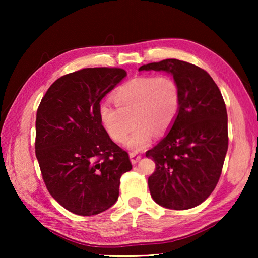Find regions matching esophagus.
Returning a JSON list of instances; mask_svg holds the SVG:
<instances>
[{"label": "esophagus", "mask_w": 258, "mask_h": 258, "mask_svg": "<svg viewBox=\"0 0 258 258\" xmlns=\"http://www.w3.org/2000/svg\"><path fill=\"white\" fill-rule=\"evenodd\" d=\"M130 159H131V163H132V164H137L138 161L141 159V156L138 155L137 152H131Z\"/></svg>", "instance_id": "obj_1"}]
</instances>
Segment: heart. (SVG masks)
Masks as SVG:
<instances>
[{
	"label": "heart",
	"mask_w": 258,
	"mask_h": 258,
	"mask_svg": "<svg viewBox=\"0 0 258 258\" xmlns=\"http://www.w3.org/2000/svg\"><path fill=\"white\" fill-rule=\"evenodd\" d=\"M112 99L116 107L100 106V120L116 142L125 141L134 123L126 146L139 151L150 145L155 132L163 134L173 125L180 110L181 92L169 76H138L121 84Z\"/></svg>",
	"instance_id": "heart-1"
}]
</instances>
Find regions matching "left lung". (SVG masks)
Here are the masks:
<instances>
[{"label": "left lung", "mask_w": 258, "mask_h": 258, "mask_svg": "<svg viewBox=\"0 0 258 258\" xmlns=\"http://www.w3.org/2000/svg\"><path fill=\"white\" fill-rule=\"evenodd\" d=\"M142 71L171 74L181 92L180 110L167 134L146 156L156 164L148 178L150 195L165 208H194L220 180L228 151V113L207 72L177 59L143 64Z\"/></svg>", "instance_id": "obj_1"}]
</instances>
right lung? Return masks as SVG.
Instances as JSON below:
<instances>
[{
	"label": "right lung",
	"instance_id": "obj_1",
	"mask_svg": "<svg viewBox=\"0 0 258 258\" xmlns=\"http://www.w3.org/2000/svg\"><path fill=\"white\" fill-rule=\"evenodd\" d=\"M127 75L120 68H85L56 80L36 113L35 154L50 195L76 215H97L119 196L128 154L112 142L100 101Z\"/></svg>",
	"mask_w": 258,
	"mask_h": 258
}]
</instances>
